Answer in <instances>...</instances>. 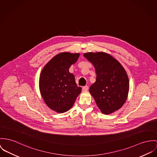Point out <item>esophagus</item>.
<instances>
[{"label": "esophagus", "instance_id": "esophagus-1", "mask_svg": "<svg viewBox=\"0 0 157 157\" xmlns=\"http://www.w3.org/2000/svg\"><path fill=\"white\" fill-rule=\"evenodd\" d=\"M88 86L87 85L84 86L82 87V91H86L88 90Z\"/></svg>", "mask_w": 157, "mask_h": 157}]
</instances>
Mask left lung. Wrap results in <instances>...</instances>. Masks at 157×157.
I'll list each match as a JSON object with an SVG mask.
<instances>
[{"instance_id":"left-lung-1","label":"left lung","mask_w":157,"mask_h":157,"mask_svg":"<svg viewBox=\"0 0 157 157\" xmlns=\"http://www.w3.org/2000/svg\"><path fill=\"white\" fill-rule=\"evenodd\" d=\"M84 56L95 67L96 81L89 91L98 108L107 115L120 109L129 91V80L124 67L105 52H87Z\"/></svg>"}]
</instances>
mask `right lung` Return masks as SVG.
<instances>
[{
	"label": "right lung",
	"mask_w": 157,
	"mask_h": 157,
	"mask_svg": "<svg viewBox=\"0 0 157 157\" xmlns=\"http://www.w3.org/2000/svg\"><path fill=\"white\" fill-rule=\"evenodd\" d=\"M79 57V53H60L49 61L40 73L41 95L49 108L57 112L69 110L81 92V87L78 86L74 75L69 71Z\"/></svg>",
	"instance_id": "add662e5"
}]
</instances>
